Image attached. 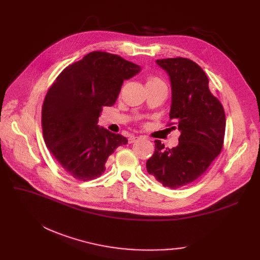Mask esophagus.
<instances>
[{
    "label": "esophagus",
    "mask_w": 260,
    "mask_h": 260,
    "mask_svg": "<svg viewBox=\"0 0 260 260\" xmlns=\"http://www.w3.org/2000/svg\"><path fill=\"white\" fill-rule=\"evenodd\" d=\"M139 139V137H136V136H131V137L128 138V143H134Z\"/></svg>",
    "instance_id": "1"
}]
</instances>
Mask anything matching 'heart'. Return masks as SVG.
<instances>
[{"label":"heart","mask_w":260,"mask_h":260,"mask_svg":"<svg viewBox=\"0 0 260 260\" xmlns=\"http://www.w3.org/2000/svg\"><path fill=\"white\" fill-rule=\"evenodd\" d=\"M146 84H152V85H161V86H166L165 82H163L162 80H160L159 78L157 77H149L147 79V82Z\"/></svg>","instance_id":"b5f03b06"}]
</instances>
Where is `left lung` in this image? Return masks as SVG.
I'll return each instance as SVG.
<instances>
[{"mask_svg": "<svg viewBox=\"0 0 260 260\" xmlns=\"http://www.w3.org/2000/svg\"><path fill=\"white\" fill-rule=\"evenodd\" d=\"M156 63L170 78V119L176 125L171 128H178L180 136L178 145L173 148L155 140V153L146 161V170L163 186L177 188L199 178L221 152L225 115L198 64L185 58Z\"/></svg>", "mask_w": 260, "mask_h": 260, "instance_id": "8db88e82", "label": "left lung"}]
</instances>
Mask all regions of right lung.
<instances>
[{
  "label": "right lung",
  "mask_w": 260,
  "mask_h": 260,
  "mask_svg": "<svg viewBox=\"0 0 260 260\" xmlns=\"http://www.w3.org/2000/svg\"><path fill=\"white\" fill-rule=\"evenodd\" d=\"M141 67L103 51L87 53L67 66L46 93L43 137L60 166L78 180L101 176L115 149L127 143L122 135L98 125L103 106L115 104L123 81Z\"/></svg>",
  "instance_id": "add662e5"
}]
</instances>
